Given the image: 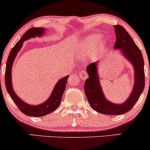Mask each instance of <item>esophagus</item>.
<instances>
[{
    "label": "esophagus",
    "mask_w": 150,
    "mask_h": 150,
    "mask_svg": "<svg viewBox=\"0 0 150 150\" xmlns=\"http://www.w3.org/2000/svg\"><path fill=\"white\" fill-rule=\"evenodd\" d=\"M79 74L80 76V78H81L82 80H85L88 77L87 73H86L85 71H83V70L81 71L79 73Z\"/></svg>",
    "instance_id": "obj_1"
}]
</instances>
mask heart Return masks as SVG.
Here are the masks:
<instances>
[{
    "label": "heart",
    "mask_w": 150,
    "mask_h": 150,
    "mask_svg": "<svg viewBox=\"0 0 150 150\" xmlns=\"http://www.w3.org/2000/svg\"><path fill=\"white\" fill-rule=\"evenodd\" d=\"M100 40L99 35H92L88 36L84 41L78 45L76 49V56L78 59H84L91 53L95 49Z\"/></svg>",
    "instance_id": "b5f03b06"
}]
</instances>
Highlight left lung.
<instances>
[{
    "label": "left lung",
    "instance_id": "left-lung-1",
    "mask_svg": "<svg viewBox=\"0 0 150 150\" xmlns=\"http://www.w3.org/2000/svg\"><path fill=\"white\" fill-rule=\"evenodd\" d=\"M116 42L114 49L119 50L122 55L133 66L134 83L129 97L121 104H116L106 99L100 82L98 63H92L86 67L89 78L84 83V92L89 105L95 110L106 115H121L129 112L134 107L144 89V63L142 53L130 35L121 25H115ZM99 62V61H98Z\"/></svg>",
    "mask_w": 150,
    "mask_h": 150
}]
</instances>
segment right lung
Segmentation results:
<instances>
[{
  "label": "right lung",
  "mask_w": 150,
  "mask_h": 150,
  "mask_svg": "<svg viewBox=\"0 0 150 150\" xmlns=\"http://www.w3.org/2000/svg\"><path fill=\"white\" fill-rule=\"evenodd\" d=\"M45 32H47V29L42 28V27H32V28L28 29L21 37V39L16 42L14 47L11 49L8 57L7 61H6L5 73V84L6 90L11 98H12L13 101L15 103V104L17 105L18 109L25 115L32 117L45 116L58 108L61 103L62 96L64 95L65 89H66L68 78L69 76L68 75L58 80L52 89L51 95L47 98V100H45L44 103L40 105H29L26 102L23 101L13 90L11 81L12 66H13V64L18 52L22 47L23 42L30 38L42 37Z\"/></svg>",
  "instance_id": "obj_1"
}]
</instances>
